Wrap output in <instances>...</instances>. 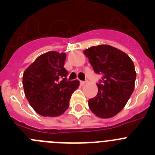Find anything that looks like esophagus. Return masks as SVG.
I'll return each instance as SVG.
<instances>
[{"mask_svg": "<svg viewBox=\"0 0 155 155\" xmlns=\"http://www.w3.org/2000/svg\"><path fill=\"white\" fill-rule=\"evenodd\" d=\"M87 82V80H86V81H81V83L82 84H86Z\"/></svg>", "mask_w": 155, "mask_h": 155, "instance_id": "esophagus-1", "label": "esophagus"}]
</instances>
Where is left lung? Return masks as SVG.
I'll return each mask as SVG.
<instances>
[{"instance_id":"left-lung-1","label":"left lung","mask_w":155,"mask_h":155,"mask_svg":"<svg viewBox=\"0 0 155 155\" xmlns=\"http://www.w3.org/2000/svg\"><path fill=\"white\" fill-rule=\"evenodd\" d=\"M84 53L94 72L102 75L98 94L88 100V106L98 117H113L124 109L134 91V63L125 53L108 45L91 46Z\"/></svg>"}]
</instances>
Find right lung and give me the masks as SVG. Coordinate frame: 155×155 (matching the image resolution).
<instances>
[{
  "label": "right lung",
  "mask_w": 155,
  "mask_h": 155,
  "mask_svg": "<svg viewBox=\"0 0 155 155\" xmlns=\"http://www.w3.org/2000/svg\"><path fill=\"white\" fill-rule=\"evenodd\" d=\"M66 53H43L25 71L22 84L31 106L42 116H61L69 107L71 94L79 81H68L64 68Z\"/></svg>",
  "instance_id": "obj_1"
}]
</instances>
